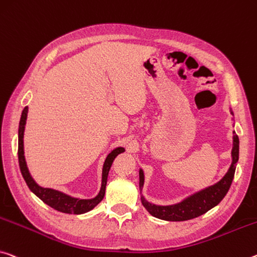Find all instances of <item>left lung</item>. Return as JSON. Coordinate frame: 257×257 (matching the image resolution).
Instances as JSON below:
<instances>
[{
  "label": "left lung",
  "mask_w": 257,
  "mask_h": 257,
  "mask_svg": "<svg viewBox=\"0 0 257 257\" xmlns=\"http://www.w3.org/2000/svg\"><path fill=\"white\" fill-rule=\"evenodd\" d=\"M232 113V112H231ZM239 159V138L235 133H233V149H232V164L229 169L221 181L215 185H211L207 189L195 193L191 197L186 198L180 203L173 206H156L145 200L142 197V203L145 209L154 217L165 219V221H187L198 216H201L209 209L214 208L225 197L227 191L232 184L235 172V165ZM144 175L142 170H140V186H143Z\"/></svg>",
  "instance_id": "8db88e82"
}]
</instances>
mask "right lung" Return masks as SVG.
I'll use <instances>...</instances> for the list:
<instances>
[{
	"label": "right lung",
	"mask_w": 257,
	"mask_h": 257,
	"mask_svg": "<svg viewBox=\"0 0 257 257\" xmlns=\"http://www.w3.org/2000/svg\"><path fill=\"white\" fill-rule=\"evenodd\" d=\"M27 106L23 109L22 117H20L19 122V130H18V160H19V168L22 175L25 180L27 186L30 187V190L35 195L42 200L44 203H47L48 206H50L51 208H54L62 213L67 214H83L87 211L91 210L92 208L98 205V203L103 200L105 195V189H106V183H107V176L108 172L111 169V166L113 164L114 159H115L120 153L124 152L123 148H117L113 150L111 153L108 154L105 164L103 167V182H101V189L99 194L96 198L89 199V200H83V199H76L72 198L70 195L59 192V191L52 190V189H46V187H41L34 182L32 178L30 172H28L25 157H24V130H25V123L27 119Z\"/></svg>",
	"instance_id": "obj_1"
}]
</instances>
